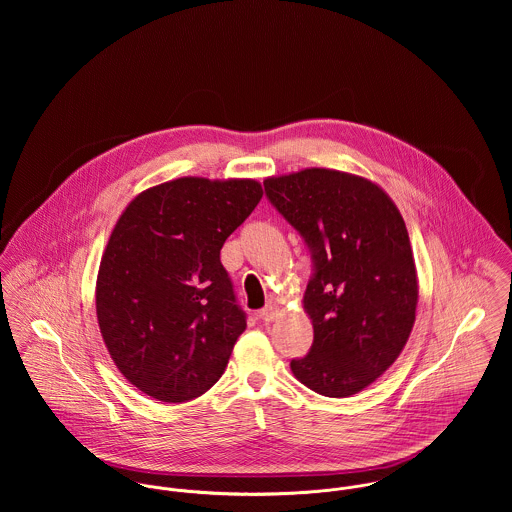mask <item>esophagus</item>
I'll return each mask as SVG.
<instances>
[{"label": "esophagus", "instance_id": "esophagus-1", "mask_svg": "<svg viewBox=\"0 0 512 512\" xmlns=\"http://www.w3.org/2000/svg\"><path fill=\"white\" fill-rule=\"evenodd\" d=\"M276 315H278V307H276L274 301H268V303L260 309V313H258V317H260L262 321H266V323L272 321Z\"/></svg>", "mask_w": 512, "mask_h": 512}]
</instances>
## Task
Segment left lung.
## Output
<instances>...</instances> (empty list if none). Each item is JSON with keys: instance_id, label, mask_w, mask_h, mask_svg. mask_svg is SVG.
<instances>
[{"instance_id": "1", "label": "left lung", "mask_w": 512, "mask_h": 512, "mask_svg": "<svg viewBox=\"0 0 512 512\" xmlns=\"http://www.w3.org/2000/svg\"><path fill=\"white\" fill-rule=\"evenodd\" d=\"M264 191L311 256L313 345L292 372L317 394L353 396L398 359L416 319L406 224L380 187L333 169L270 177Z\"/></svg>"}]
</instances>
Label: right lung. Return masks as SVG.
Listing matches in <instances>:
<instances>
[{"mask_svg": "<svg viewBox=\"0 0 512 512\" xmlns=\"http://www.w3.org/2000/svg\"><path fill=\"white\" fill-rule=\"evenodd\" d=\"M260 199L252 179L181 177L138 195L116 222L96 315L112 361L147 396L187 402L224 372L246 313L220 248Z\"/></svg>", "mask_w": 512, "mask_h": 512, "instance_id": "1", "label": "right lung"}]
</instances>
